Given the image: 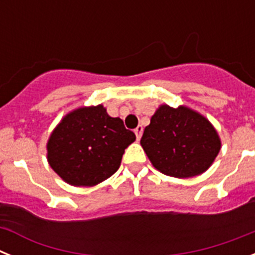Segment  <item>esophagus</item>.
<instances>
[{
    "label": "esophagus",
    "instance_id": "esophagus-1",
    "mask_svg": "<svg viewBox=\"0 0 255 255\" xmlns=\"http://www.w3.org/2000/svg\"><path fill=\"white\" fill-rule=\"evenodd\" d=\"M134 132H135V135H136V139H140L141 138V132H143V128H141L140 125L138 126V128H136V129L134 130Z\"/></svg>",
    "mask_w": 255,
    "mask_h": 255
}]
</instances>
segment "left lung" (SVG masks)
Returning <instances> with one entry per match:
<instances>
[{
	"label": "left lung",
	"instance_id": "1",
	"mask_svg": "<svg viewBox=\"0 0 255 255\" xmlns=\"http://www.w3.org/2000/svg\"><path fill=\"white\" fill-rule=\"evenodd\" d=\"M140 144L157 170L179 179L208 170L221 149L212 124L185 106L162 105L144 129Z\"/></svg>",
	"mask_w": 255,
	"mask_h": 255
}]
</instances>
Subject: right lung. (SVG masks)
<instances>
[{"instance_id": "add662e5", "label": "right lung", "mask_w": 255, "mask_h": 255, "mask_svg": "<svg viewBox=\"0 0 255 255\" xmlns=\"http://www.w3.org/2000/svg\"><path fill=\"white\" fill-rule=\"evenodd\" d=\"M135 134L102 105L80 107L61 120L47 143V159L53 171L74 186H94L120 167Z\"/></svg>"}]
</instances>
